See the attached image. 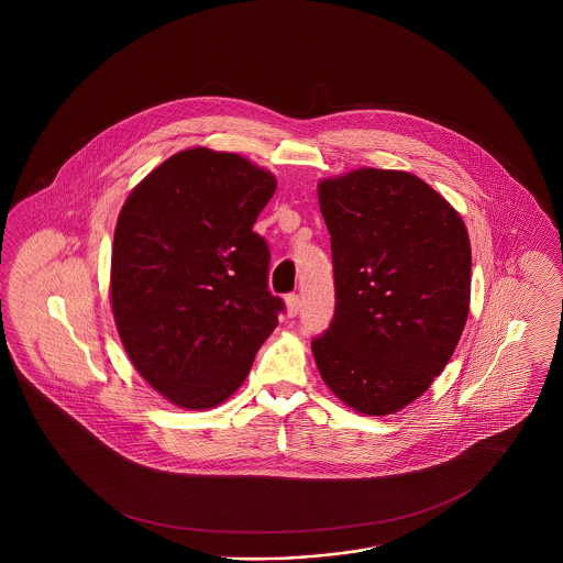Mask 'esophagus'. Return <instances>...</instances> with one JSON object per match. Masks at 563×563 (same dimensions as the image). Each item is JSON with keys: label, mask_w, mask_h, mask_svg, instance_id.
<instances>
[{"label": "esophagus", "mask_w": 563, "mask_h": 563, "mask_svg": "<svg viewBox=\"0 0 563 563\" xmlns=\"http://www.w3.org/2000/svg\"><path fill=\"white\" fill-rule=\"evenodd\" d=\"M285 306H287V316L295 318V316L299 313V309H301L299 295H287V297H285Z\"/></svg>", "instance_id": "obj_1"}]
</instances>
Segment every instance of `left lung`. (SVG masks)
I'll return each mask as SVG.
<instances>
[{
	"mask_svg": "<svg viewBox=\"0 0 563 563\" xmlns=\"http://www.w3.org/2000/svg\"><path fill=\"white\" fill-rule=\"evenodd\" d=\"M334 264L332 324L311 341L325 386L361 415L405 409L442 374L471 306L461 214L407 170L318 184Z\"/></svg>",
	"mask_w": 563,
	"mask_h": 563,
	"instance_id": "8db88e82",
	"label": "left lung"
}]
</instances>
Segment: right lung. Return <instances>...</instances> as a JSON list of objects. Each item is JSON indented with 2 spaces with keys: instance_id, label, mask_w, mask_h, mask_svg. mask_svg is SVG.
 I'll return each mask as SVG.
<instances>
[{
  "instance_id": "obj_1",
  "label": "right lung",
  "mask_w": 563,
  "mask_h": 563,
  "mask_svg": "<svg viewBox=\"0 0 563 563\" xmlns=\"http://www.w3.org/2000/svg\"><path fill=\"white\" fill-rule=\"evenodd\" d=\"M276 177L241 154H173L130 191L111 254L121 344L175 407L214 409L250 374L273 334L280 297L254 222Z\"/></svg>"
}]
</instances>
